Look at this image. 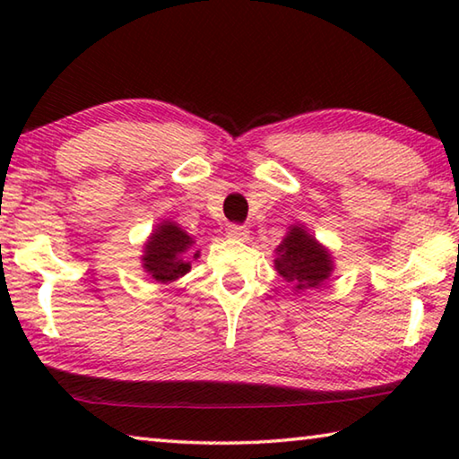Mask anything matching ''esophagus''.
I'll return each instance as SVG.
<instances>
[{"label": "esophagus", "mask_w": 459, "mask_h": 459, "mask_svg": "<svg viewBox=\"0 0 459 459\" xmlns=\"http://www.w3.org/2000/svg\"><path fill=\"white\" fill-rule=\"evenodd\" d=\"M227 237L229 238H235V240H247L248 238V230L245 227H240V224H229Z\"/></svg>", "instance_id": "obj_1"}]
</instances>
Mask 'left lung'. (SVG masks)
I'll return each mask as SVG.
<instances>
[{
	"label": "left lung",
	"mask_w": 459,
	"mask_h": 459,
	"mask_svg": "<svg viewBox=\"0 0 459 459\" xmlns=\"http://www.w3.org/2000/svg\"><path fill=\"white\" fill-rule=\"evenodd\" d=\"M277 255L275 267L279 275L295 283L298 290L322 285L332 271L328 251L299 227L291 229L290 235L283 238V243L277 247Z\"/></svg>",
	"instance_id": "8db88e82"
}]
</instances>
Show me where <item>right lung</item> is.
<instances>
[{"mask_svg": "<svg viewBox=\"0 0 459 459\" xmlns=\"http://www.w3.org/2000/svg\"><path fill=\"white\" fill-rule=\"evenodd\" d=\"M192 243L194 240L188 237V232L176 227L174 222L160 224L145 245L143 269L155 281H174L190 271V263L184 255L188 253ZM194 257H198V251L194 253Z\"/></svg>", "mask_w": 459, "mask_h": 459, "instance_id": "obj_1", "label": "right lung"}]
</instances>
